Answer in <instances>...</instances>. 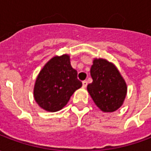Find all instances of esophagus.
<instances>
[{"label": "esophagus", "mask_w": 151, "mask_h": 151, "mask_svg": "<svg viewBox=\"0 0 151 151\" xmlns=\"http://www.w3.org/2000/svg\"><path fill=\"white\" fill-rule=\"evenodd\" d=\"M86 86H87V81H83V82H82V86H83L84 88H86Z\"/></svg>", "instance_id": "34e87169"}]
</instances>
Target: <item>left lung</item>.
<instances>
[{
  "mask_svg": "<svg viewBox=\"0 0 151 151\" xmlns=\"http://www.w3.org/2000/svg\"><path fill=\"white\" fill-rule=\"evenodd\" d=\"M93 82L87 91L95 104L103 111L112 112L123 104L127 86L113 64L104 59H95L91 69Z\"/></svg>",
  "mask_w": 151,
  "mask_h": 151,
  "instance_id": "1",
  "label": "left lung"
}]
</instances>
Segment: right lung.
<instances>
[{"mask_svg": "<svg viewBox=\"0 0 151 151\" xmlns=\"http://www.w3.org/2000/svg\"><path fill=\"white\" fill-rule=\"evenodd\" d=\"M82 85L77 70L70 65L69 56H55L38 75L34 88L35 99L46 111H60Z\"/></svg>", "mask_w": 151, "mask_h": 151, "instance_id": "add662e5", "label": "right lung"}]
</instances>
